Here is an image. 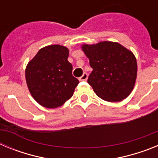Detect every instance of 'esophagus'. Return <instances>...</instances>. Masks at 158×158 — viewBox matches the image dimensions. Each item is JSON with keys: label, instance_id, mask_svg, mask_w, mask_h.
I'll list each match as a JSON object with an SVG mask.
<instances>
[{"label": "esophagus", "instance_id": "obj_1", "mask_svg": "<svg viewBox=\"0 0 158 158\" xmlns=\"http://www.w3.org/2000/svg\"><path fill=\"white\" fill-rule=\"evenodd\" d=\"M88 79V73H84L83 75H82L81 77H79V81H86Z\"/></svg>", "mask_w": 158, "mask_h": 158}]
</instances>
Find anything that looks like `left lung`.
<instances>
[{
    "label": "left lung",
    "instance_id": "1",
    "mask_svg": "<svg viewBox=\"0 0 158 158\" xmlns=\"http://www.w3.org/2000/svg\"><path fill=\"white\" fill-rule=\"evenodd\" d=\"M82 51L89 59L93 71L88 83L104 100L119 102L132 92L138 65L134 54L115 42L84 44Z\"/></svg>",
    "mask_w": 158,
    "mask_h": 158
}]
</instances>
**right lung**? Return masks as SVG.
<instances>
[{
    "instance_id": "obj_1",
    "label": "right lung",
    "mask_w": 158,
    "mask_h": 158,
    "mask_svg": "<svg viewBox=\"0 0 158 158\" xmlns=\"http://www.w3.org/2000/svg\"><path fill=\"white\" fill-rule=\"evenodd\" d=\"M68 57L67 47L51 45L40 49L27 64L25 77L29 92L43 107H60L73 95L79 81L73 76Z\"/></svg>"
}]
</instances>
